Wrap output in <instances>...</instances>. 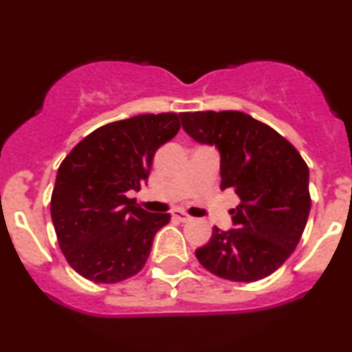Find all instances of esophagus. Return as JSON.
Wrapping results in <instances>:
<instances>
[{
	"mask_svg": "<svg viewBox=\"0 0 352 352\" xmlns=\"http://www.w3.org/2000/svg\"><path fill=\"white\" fill-rule=\"evenodd\" d=\"M172 217L175 219H179V221H182V223H187V221H190V219H192L190 214H187L185 211H182V210H173Z\"/></svg>",
	"mask_w": 352,
	"mask_h": 352,
	"instance_id": "34e87169",
	"label": "esophagus"
}]
</instances>
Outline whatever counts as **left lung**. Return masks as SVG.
Listing matches in <instances>:
<instances>
[{
    "label": "left lung",
    "instance_id": "1",
    "mask_svg": "<svg viewBox=\"0 0 352 352\" xmlns=\"http://www.w3.org/2000/svg\"><path fill=\"white\" fill-rule=\"evenodd\" d=\"M195 141L221 152V190L241 203L230 210L234 230L213 228L195 256L211 274L256 282L275 272L295 251L311 208L308 165L290 141L241 111L180 113Z\"/></svg>",
    "mask_w": 352,
    "mask_h": 352
}]
</instances>
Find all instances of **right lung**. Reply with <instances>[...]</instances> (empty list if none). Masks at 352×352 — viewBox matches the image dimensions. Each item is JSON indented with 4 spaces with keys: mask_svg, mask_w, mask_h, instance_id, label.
<instances>
[{
    "mask_svg": "<svg viewBox=\"0 0 352 352\" xmlns=\"http://www.w3.org/2000/svg\"><path fill=\"white\" fill-rule=\"evenodd\" d=\"M177 113L139 114L108 122L62 160L50 217L70 267L96 283L141 272L168 213H149L128 198L149 179L155 152L179 133Z\"/></svg>",
    "mask_w": 352,
    "mask_h": 352,
    "instance_id": "obj_1",
    "label": "right lung"
}]
</instances>
